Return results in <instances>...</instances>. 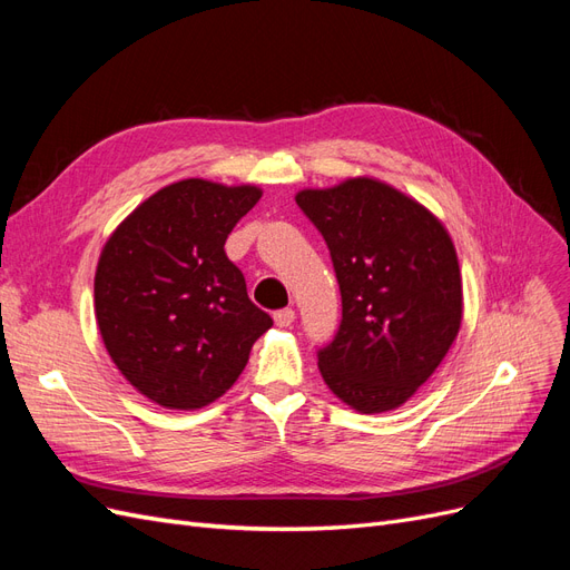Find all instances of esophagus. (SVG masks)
<instances>
[{
    "label": "esophagus",
    "instance_id": "1",
    "mask_svg": "<svg viewBox=\"0 0 570 570\" xmlns=\"http://www.w3.org/2000/svg\"><path fill=\"white\" fill-rule=\"evenodd\" d=\"M273 321L278 327H289L295 323V312H292V308H281V312L273 314Z\"/></svg>",
    "mask_w": 570,
    "mask_h": 570
}]
</instances>
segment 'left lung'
<instances>
[{"mask_svg":"<svg viewBox=\"0 0 570 570\" xmlns=\"http://www.w3.org/2000/svg\"><path fill=\"white\" fill-rule=\"evenodd\" d=\"M342 295L335 337L321 347L325 385L361 413L402 406L435 373L461 325V275L442 223L371 178L302 189Z\"/></svg>","mask_w":570,"mask_h":570,"instance_id":"left-lung-1","label":"left lung"}]
</instances>
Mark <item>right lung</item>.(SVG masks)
Returning <instances> with one entry per match:
<instances>
[{
	"instance_id": "obj_1",
	"label": "right lung",
	"mask_w": 570,
	"mask_h": 570,
	"mask_svg": "<svg viewBox=\"0 0 570 570\" xmlns=\"http://www.w3.org/2000/svg\"><path fill=\"white\" fill-rule=\"evenodd\" d=\"M262 189L189 178L120 223L99 256L95 314L118 371L166 409H202L230 390L273 325L226 256Z\"/></svg>"
}]
</instances>
